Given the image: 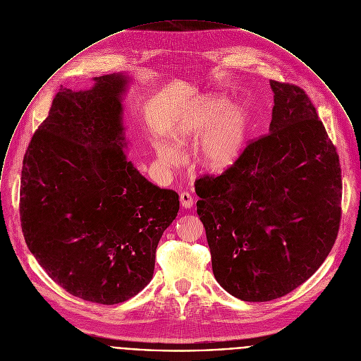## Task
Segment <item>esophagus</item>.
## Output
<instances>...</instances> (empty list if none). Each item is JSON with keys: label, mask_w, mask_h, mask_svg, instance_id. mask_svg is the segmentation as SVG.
<instances>
[{"label": "esophagus", "mask_w": 361, "mask_h": 361, "mask_svg": "<svg viewBox=\"0 0 361 361\" xmlns=\"http://www.w3.org/2000/svg\"><path fill=\"white\" fill-rule=\"evenodd\" d=\"M179 200H180V204H182L183 209H190L193 206V199H192V196L188 192L180 193Z\"/></svg>", "instance_id": "esophagus-1"}]
</instances>
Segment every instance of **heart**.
I'll use <instances>...</instances> for the list:
<instances>
[{
  "label": "heart",
  "mask_w": 361,
  "mask_h": 361,
  "mask_svg": "<svg viewBox=\"0 0 361 361\" xmlns=\"http://www.w3.org/2000/svg\"><path fill=\"white\" fill-rule=\"evenodd\" d=\"M231 109V102L221 95H200L173 121L169 127V140L155 141L158 161L172 168L180 162L183 148L202 141L197 151L199 164L212 172H226L238 161L245 148L247 123L245 116Z\"/></svg>",
  "instance_id": "1"
}]
</instances>
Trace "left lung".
Here are the masks:
<instances>
[{
  "mask_svg": "<svg viewBox=\"0 0 361 361\" xmlns=\"http://www.w3.org/2000/svg\"><path fill=\"white\" fill-rule=\"evenodd\" d=\"M269 134L223 175L196 183L216 280L249 302L283 297L308 280L339 231V155L307 94L270 80Z\"/></svg>",
  "mask_w": 361,
  "mask_h": 361,
  "instance_id": "8db88e82",
  "label": "left lung"
}]
</instances>
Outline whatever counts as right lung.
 I'll return each instance as SVG.
<instances>
[{
    "mask_svg": "<svg viewBox=\"0 0 361 361\" xmlns=\"http://www.w3.org/2000/svg\"><path fill=\"white\" fill-rule=\"evenodd\" d=\"M60 88L30 140L20 178V223L39 264L70 294L105 305L138 294L179 196L148 182L127 159L124 73Z\"/></svg>",
    "mask_w": 361,
    "mask_h": 361,
    "instance_id": "right-lung-1",
    "label": "right lung"
}]
</instances>
